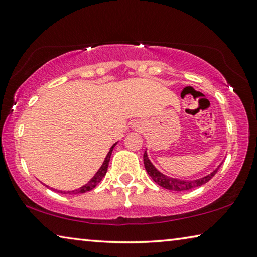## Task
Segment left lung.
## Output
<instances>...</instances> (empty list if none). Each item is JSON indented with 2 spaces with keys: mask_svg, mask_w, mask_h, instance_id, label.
Here are the masks:
<instances>
[{
  "mask_svg": "<svg viewBox=\"0 0 257 257\" xmlns=\"http://www.w3.org/2000/svg\"><path fill=\"white\" fill-rule=\"evenodd\" d=\"M144 165H145V169H146L148 175L152 177V180H153L156 184H159L160 187L168 189V190H173V191H185V190H191V189L198 188L200 185H204L205 183H207V182H209L211 178L217 174L219 167L221 166V163L213 170V172H211L209 175H205V176L203 177L197 178V180H181V178L167 176V175L160 172L153 163L151 162L150 158H148L147 151H145L144 153Z\"/></svg>",
  "mask_w": 257,
  "mask_h": 257,
  "instance_id": "8db88e82",
  "label": "left lung"
}]
</instances>
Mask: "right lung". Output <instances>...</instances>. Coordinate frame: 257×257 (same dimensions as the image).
<instances>
[{
    "instance_id": "obj_1",
    "label": "right lung",
    "mask_w": 257,
    "mask_h": 257,
    "mask_svg": "<svg viewBox=\"0 0 257 257\" xmlns=\"http://www.w3.org/2000/svg\"><path fill=\"white\" fill-rule=\"evenodd\" d=\"M118 144V141L116 144H113L112 146H111L110 151L107 152V154L105 156V159H104V161L102 163V166L99 167V169L96 172V174L92 176L90 180H89L87 183H85L84 185H82V187H80L79 189H75V190H70V191H64V190H57V189H53L52 188V190L53 191H57L59 193H62V195H77V193H84L87 191H90L94 189L96 185H97L99 182H101L103 180V177L105 176V174L107 172V166H109V161H110V158H111V154H112V151L113 148L116 145Z\"/></svg>"
}]
</instances>
